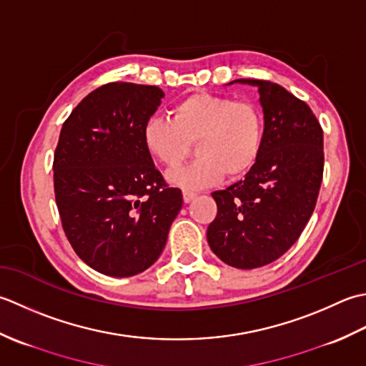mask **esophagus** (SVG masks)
I'll list each match as a JSON object with an SVG mask.
<instances>
[{
  "label": "esophagus",
  "instance_id": "esophagus-1",
  "mask_svg": "<svg viewBox=\"0 0 366 366\" xmlns=\"http://www.w3.org/2000/svg\"><path fill=\"white\" fill-rule=\"evenodd\" d=\"M197 194L192 192V191H188V189H183V200L184 204H189L191 200H194V197H196Z\"/></svg>",
  "mask_w": 366,
  "mask_h": 366
}]
</instances>
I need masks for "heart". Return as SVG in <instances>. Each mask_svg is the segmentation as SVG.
<instances>
[{
	"label": "heart",
	"mask_w": 366,
	"mask_h": 366,
	"mask_svg": "<svg viewBox=\"0 0 366 366\" xmlns=\"http://www.w3.org/2000/svg\"><path fill=\"white\" fill-rule=\"evenodd\" d=\"M142 142L169 169L180 166L191 153V144H196L199 158L169 172L167 178L180 188L202 189L224 175L244 177L256 166L264 145V117L249 101L194 93L175 104L172 120L148 118Z\"/></svg>",
	"instance_id": "heart-1"
}]
</instances>
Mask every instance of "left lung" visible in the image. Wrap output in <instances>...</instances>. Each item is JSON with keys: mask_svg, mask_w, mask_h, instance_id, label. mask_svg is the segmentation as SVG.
Wrapping results in <instances>:
<instances>
[{"mask_svg": "<svg viewBox=\"0 0 366 366\" xmlns=\"http://www.w3.org/2000/svg\"><path fill=\"white\" fill-rule=\"evenodd\" d=\"M259 88L264 145L243 180L212 196L218 214L207 229L222 262L249 270L281 257L308 224L324 172V132L307 102L268 80L230 84Z\"/></svg>", "mask_w": 366, "mask_h": 366, "instance_id": "obj_1", "label": "left lung"}]
</instances>
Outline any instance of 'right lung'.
<instances>
[{
	"mask_svg": "<svg viewBox=\"0 0 366 366\" xmlns=\"http://www.w3.org/2000/svg\"><path fill=\"white\" fill-rule=\"evenodd\" d=\"M162 89L112 81L89 93L63 123L54 158L64 234L93 270L126 278L152 267L183 205L142 142Z\"/></svg>",
	"mask_w": 366,
	"mask_h": 366,
	"instance_id": "1",
	"label": "right lung"
}]
</instances>
